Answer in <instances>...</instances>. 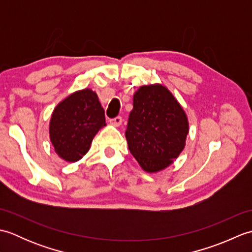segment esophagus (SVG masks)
<instances>
[{
	"label": "esophagus",
	"mask_w": 252,
	"mask_h": 252,
	"mask_svg": "<svg viewBox=\"0 0 252 252\" xmlns=\"http://www.w3.org/2000/svg\"><path fill=\"white\" fill-rule=\"evenodd\" d=\"M110 123L115 126H121V123H122V118L120 116H118V117L114 118V119H111Z\"/></svg>",
	"instance_id": "obj_1"
}]
</instances>
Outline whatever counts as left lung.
I'll return each mask as SVG.
<instances>
[{"mask_svg":"<svg viewBox=\"0 0 252 252\" xmlns=\"http://www.w3.org/2000/svg\"><path fill=\"white\" fill-rule=\"evenodd\" d=\"M187 134L185 111L167 88L153 84L136 91L126 137L143 170L154 173L169 167L184 149Z\"/></svg>","mask_w":252,"mask_h":252,"instance_id":"8db88e82","label":"left lung"}]
</instances>
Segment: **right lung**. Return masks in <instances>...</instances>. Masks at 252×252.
Returning <instances> with one entry per match:
<instances>
[{"label": "right lung", "mask_w": 252, "mask_h": 252, "mask_svg": "<svg viewBox=\"0 0 252 252\" xmlns=\"http://www.w3.org/2000/svg\"><path fill=\"white\" fill-rule=\"evenodd\" d=\"M105 126V111L97 94L84 89L56 106L50 122V138L58 156L76 162L89 152L93 137Z\"/></svg>", "instance_id": "1"}]
</instances>
